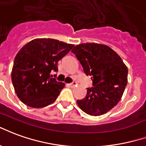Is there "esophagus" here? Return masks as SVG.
Wrapping results in <instances>:
<instances>
[{"instance_id":"34e87169","label":"esophagus","mask_w":146,"mask_h":146,"mask_svg":"<svg viewBox=\"0 0 146 146\" xmlns=\"http://www.w3.org/2000/svg\"><path fill=\"white\" fill-rule=\"evenodd\" d=\"M76 86V83L75 82H72V83H69L68 84V86H70V87H72V88H73V87H74V86Z\"/></svg>"}]
</instances>
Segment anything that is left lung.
I'll return each instance as SVG.
<instances>
[{
	"label": "left lung",
	"instance_id": "1",
	"mask_svg": "<svg viewBox=\"0 0 146 146\" xmlns=\"http://www.w3.org/2000/svg\"><path fill=\"white\" fill-rule=\"evenodd\" d=\"M72 52L86 75H90L92 88L85 98L77 100L87 114L100 116L113 108L122 97L127 83V68L112 49L94 42L75 46Z\"/></svg>",
	"mask_w": 146,
	"mask_h": 146
}]
</instances>
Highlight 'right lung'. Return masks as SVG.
I'll list each match as a JSON object with an SVG mask.
<instances>
[{
	"mask_svg": "<svg viewBox=\"0 0 146 146\" xmlns=\"http://www.w3.org/2000/svg\"><path fill=\"white\" fill-rule=\"evenodd\" d=\"M74 46L54 39H35L22 47L14 60L11 81L23 104L42 108L57 100L64 83L50 78L57 62Z\"/></svg>",
	"mask_w": 146,
	"mask_h": 146,
	"instance_id": "add662e5",
	"label": "right lung"
}]
</instances>
